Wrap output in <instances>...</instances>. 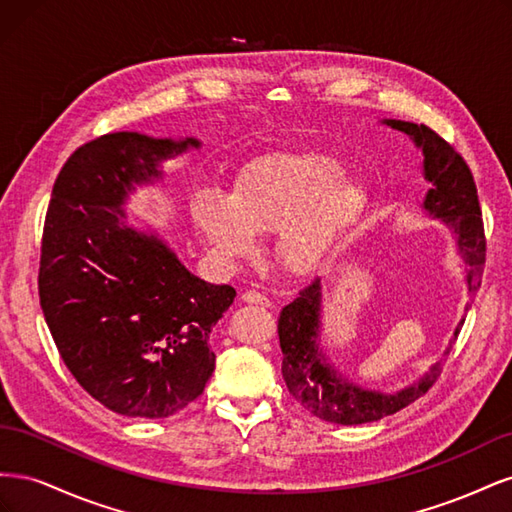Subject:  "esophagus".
Segmentation results:
<instances>
[{
    "label": "esophagus",
    "instance_id": "1",
    "mask_svg": "<svg viewBox=\"0 0 512 512\" xmlns=\"http://www.w3.org/2000/svg\"><path fill=\"white\" fill-rule=\"evenodd\" d=\"M241 301L243 303H250V305H260V307H271V299L265 297V294H260L256 290H245L241 294Z\"/></svg>",
    "mask_w": 512,
    "mask_h": 512
}]
</instances>
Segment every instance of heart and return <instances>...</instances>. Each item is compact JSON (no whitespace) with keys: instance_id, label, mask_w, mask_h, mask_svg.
<instances>
[{"instance_id":"obj_1","label":"heart","mask_w":512,"mask_h":512,"mask_svg":"<svg viewBox=\"0 0 512 512\" xmlns=\"http://www.w3.org/2000/svg\"><path fill=\"white\" fill-rule=\"evenodd\" d=\"M367 209L361 179L318 151H275L243 168L230 194L200 190L192 218L211 252L235 265L275 230V254L292 273L316 269L359 226Z\"/></svg>"}]
</instances>
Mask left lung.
Wrapping results in <instances>:
<instances>
[{"mask_svg":"<svg viewBox=\"0 0 512 512\" xmlns=\"http://www.w3.org/2000/svg\"><path fill=\"white\" fill-rule=\"evenodd\" d=\"M382 123L408 134L414 145L423 151V173L431 183L423 200V209L431 218L442 220L455 235L457 252L466 262L468 297L474 299L485 267V230L483 218H480L476 183L466 160L442 136L423 123L418 126V123L399 119H384ZM468 307L470 303L466 309ZM320 318L322 280L316 277L312 284L299 292L297 299L282 309L280 320H277V333H280V348L284 354L282 376L290 395L322 421L337 425L380 421V418L410 406L438 380L442 371L440 361L433 363L429 371L412 384L391 393L371 391L367 386L346 378L333 363H329L320 346ZM461 324L463 318L457 324L444 354L451 352Z\"/></svg>","mask_w":512,"mask_h":512,"instance_id":"left-lung-1","label":"left lung"}]
</instances>
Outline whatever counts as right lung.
Returning a JSON list of instances; mask_svg holds the SVG:
<instances>
[{"instance_id": "1", "label": "right lung", "mask_w": 512, "mask_h": 512, "mask_svg": "<svg viewBox=\"0 0 512 512\" xmlns=\"http://www.w3.org/2000/svg\"><path fill=\"white\" fill-rule=\"evenodd\" d=\"M196 138L113 132L76 149L53 185L40 254V305L70 374L123 416L166 418L205 391L209 335L235 301L200 280L123 205L164 177Z\"/></svg>"}]
</instances>
